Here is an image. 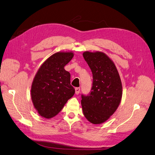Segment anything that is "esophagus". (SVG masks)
<instances>
[{"label":"esophagus","mask_w":155,"mask_h":155,"mask_svg":"<svg viewBox=\"0 0 155 155\" xmlns=\"http://www.w3.org/2000/svg\"><path fill=\"white\" fill-rule=\"evenodd\" d=\"M75 91H76V94H79V92H80V88H79V87H76V89H75Z\"/></svg>","instance_id":"esophagus-1"}]
</instances>
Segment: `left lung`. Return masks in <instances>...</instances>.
I'll use <instances>...</instances> for the list:
<instances>
[{"mask_svg": "<svg viewBox=\"0 0 155 155\" xmlns=\"http://www.w3.org/2000/svg\"><path fill=\"white\" fill-rule=\"evenodd\" d=\"M83 56L93 78L89 94H81L83 112L91 123L101 124L119 106L123 94L122 83L115 64L105 53L85 51Z\"/></svg>", "mask_w": 155, "mask_h": 155, "instance_id": "1", "label": "left lung"}]
</instances>
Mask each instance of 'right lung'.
Listing matches in <instances>:
<instances>
[{
	"instance_id": "1",
	"label": "right lung",
	"mask_w": 155,
	"mask_h": 155,
	"mask_svg": "<svg viewBox=\"0 0 155 155\" xmlns=\"http://www.w3.org/2000/svg\"><path fill=\"white\" fill-rule=\"evenodd\" d=\"M72 52H58L41 64L31 87V98L38 113L51 119L59 113L75 93L70 74L64 66L72 60Z\"/></svg>"
}]
</instances>
